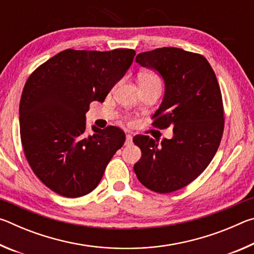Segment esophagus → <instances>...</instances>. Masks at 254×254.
Here are the masks:
<instances>
[{
    "mask_svg": "<svg viewBox=\"0 0 254 254\" xmlns=\"http://www.w3.org/2000/svg\"><path fill=\"white\" fill-rule=\"evenodd\" d=\"M132 143V135L127 134V139H126V145H130Z\"/></svg>",
    "mask_w": 254,
    "mask_h": 254,
    "instance_id": "34e87169",
    "label": "esophagus"
}]
</instances>
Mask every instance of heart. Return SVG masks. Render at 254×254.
Instances as JSON below:
<instances>
[{
	"label": "heart",
	"instance_id": "1",
	"mask_svg": "<svg viewBox=\"0 0 254 254\" xmlns=\"http://www.w3.org/2000/svg\"><path fill=\"white\" fill-rule=\"evenodd\" d=\"M139 81H145V83H154L161 86V79L157 74L151 71H147V72H142L139 76Z\"/></svg>",
	"mask_w": 254,
	"mask_h": 254
}]
</instances>
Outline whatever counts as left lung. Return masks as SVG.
Here are the masks:
<instances>
[{"mask_svg": "<svg viewBox=\"0 0 254 254\" xmlns=\"http://www.w3.org/2000/svg\"><path fill=\"white\" fill-rule=\"evenodd\" d=\"M142 67L159 72L165 95L152 126L174 127L171 139L135 135L142 156L133 169L150 190L167 194L187 186L206 169L224 130L220 85L204 56L163 47L136 56Z\"/></svg>", "mask_w": 254, "mask_h": 254, "instance_id": "left-lung-1", "label": "left lung"}]
</instances>
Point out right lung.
<instances>
[{"label": "right lung", "instance_id": "right-lung-1", "mask_svg": "<svg viewBox=\"0 0 254 254\" xmlns=\"http://www.w3.org/2000/svg\"><path fill=\"white\" fill-rule=\"evenodd\" d=\"M135 51L66 49L34 70L21 95L20 135L33 173L57 194L75 198L97 187L126 141L117 127L86 133V112L104 102Z\"/></svg>", "mask_w": 254, "mask_h": 254}]
</instances>
